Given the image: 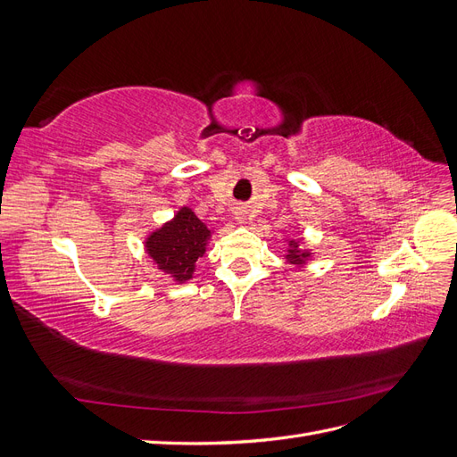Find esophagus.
Returning a JSON list of instances; mask_svg holds the SVG:
<instances>
[{
	"label": "esophagus",
	"instance_id": "obj_1",
	"mask_svg": "<svg viewBox=\"0 0 457 457\" xmlns=\"http://www.w3.org/2000/svg\"><path fill=\"white\" fill-rule=\"evenodd\" d=\"M238 219H240V217H238Z\"/></svg>",
	"mask_w": 457,
	"mask_h": 457
}]
</instances>
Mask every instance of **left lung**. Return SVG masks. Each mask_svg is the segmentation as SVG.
<instances>
[{
    "label": "left lung",
    "mask_w": 457,
    "mask_h": 457,
    "mask_svg": "<svg viewBox=\"0 0 457 457\" xmlns=\"http://www.w3.org/2000/svg\"><path fill=\"white\" fill-rule=\"evenodd\" d=\"M309 257H311V252L299 250V242L289 240V250H287V255H286V259L289 262H294V265H303V262H305Z\"/></svg>",
    "instance_id": "8db88e82"
}]
</instances>
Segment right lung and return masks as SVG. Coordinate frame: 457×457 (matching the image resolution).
<instances>
[{"label":"right lung","mask_w":457,"mask_h":457,"mask_svg":"<svg viewBox=\"0 0 457 457\" xmlns=\"http://www.w3.org/2000/svg\"><path fill=\"white\" fill-rule=\"evenodd\" d=\"M212 230L195 215L190 207H181L175 217L146 238V252L158 269L173 276L177 282L192 278L196 261L205 253Z\"/></svg>","instance_id":"right-lung-1"}]
</instances>
